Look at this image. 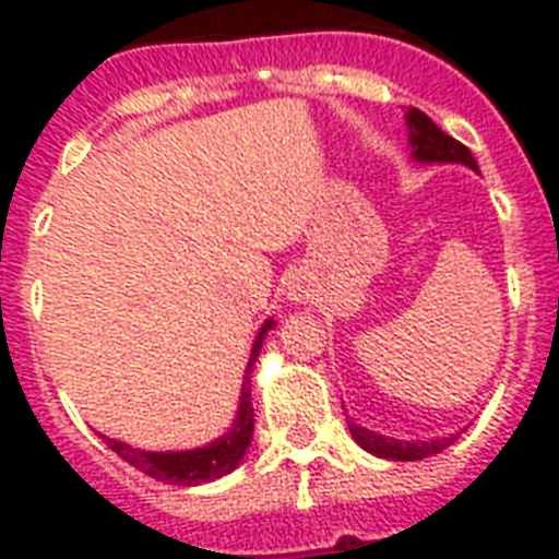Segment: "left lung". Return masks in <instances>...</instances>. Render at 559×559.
I'll use <instances>...</instances> for the list:
<instances>
[{
  "label": "left lung",
  "mask_w": 559,
  "mask_h": 559,
  "mask_svg": "<svg viewBox=\"0 0 559 559\" xmlns=\"http://www.w3.org/2000/svg\"><path fill=\"white\" fill-rule=\"evenodd\" d=\"M408 121V142H412V156L420 162H461V165H467V168L478 170L476 159H473V153L469 147H464L461 142H455L452 135H447L441 127L435 124L432 118L420 112V109H408L406 112ZM350 432L357 438V443L362 450L373 452V455H380V459H391V461H420L429 459L435 452L447 450L452 441H459V435H450V438H441V441H391V438H382L377 432H368L362 426H357L354 420H348Z\"/></svg>",
  "instance_id": "8db88e82"
}]
</instances>
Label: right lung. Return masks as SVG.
<instances>
[{
	"label": "right lung",
	"mask_w": 559,
	"mask_h": 559,
	"mask_svg": "<svg viewBox=\"0 0 559 559\" xmlns=\"http://www.w3.org/2000/svg\"><path fill=\"white\" fill-rule=\"evenodd\" d=\"M272 328V322H266L254 340L252 357H249V366H246V382L243 394H240V412H237L235 426L228 429V435H223L219 441L202 447V450H188V452H142L127 447V443L107 441L109 450L118 452L127 464H133L135 469H142L144 476L156 478V481H165V485H202V481H211V478H219L231 473V469L240 464L246 447L252 441L254 429V412H252V391H249V371L254 366V357L263 345V336Z\"/></svg>",
	"instance_id": "1"
}]
</instances>
